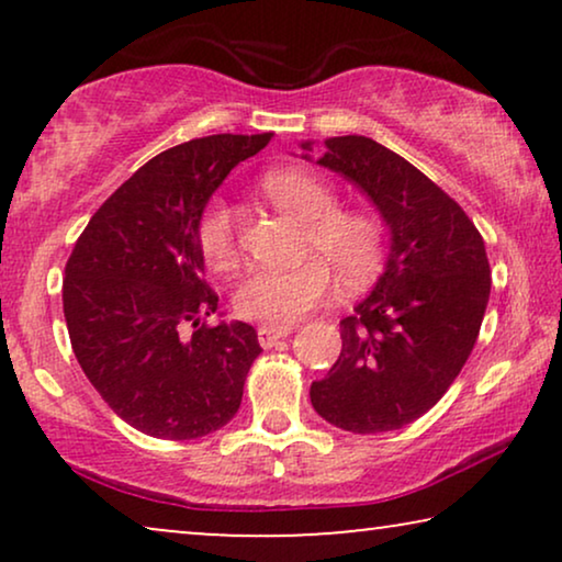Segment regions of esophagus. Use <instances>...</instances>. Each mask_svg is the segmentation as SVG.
Returning a JSON list of instances; mask_svg holds the SVG:
<instances>
[{
  "mask_svg": "<svg viewBox=\"0 0 562 562\" xmlns=\"http://www.w3.org/2000/svg\"><path fill=\"white\" fill-rule=\"evenodd\" d=\"M291 329H294V327H271V325H263V327H258V342L263 345V348H273L276 342L291 335Z\"/></svg>",
  "mask_w": 562,
  "mask_h": 562,
  "instance_id": "34e87169",
  "label": "esophagus"
}]
</instances>
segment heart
I'll return each instance as SVG.
<instances>
[{
    "mask_svg": "<svg viewBox=\"0 0 562 562\" xmlns=\"http://www.w3.org/2000/svg\"><path fill=\"white\" fill-rule=\"evenodd\" d=\"M263 191L279 210L304 222L302 252L319 258H306L291 268H252L235 289V312L240 317L291 327L333 296L335 281L327 262L350 286L373 279L386 243L379 214L342 210L333 183L302 168L266 173ZM196 243L204 263L214 271L235 268L240 256L235 217L222 199L206 204L199 217Z\"/></svg>",
    "mask_w": 562,
    "mask_h": 562,
    "instance_id": "heart-1",
    "label": "heart"
}]
</instances>
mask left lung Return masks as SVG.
I'll return each instance as SVG.
<instances>
[{"instance_id": "left-lung-1", "label": "left lung", "mask_w": 562, "mask_h": 562, "mask_svg": "<svg viewBox=\"0 0 562 562\" xmlns=\"http://www.w3.org/2000/svg\"><path fill=\"white\" fill-rule=\"evenodd\" d=\"M325 145L317 164L371 199L391 250L340 322V358L312 383V406L348 432H391L432 409L471 356L491 294L486 245L456 199L398 153L363 135ZM302 148L310 158L312 143Z\"/></svg>"}]
</instances>
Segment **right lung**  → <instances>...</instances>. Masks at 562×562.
<instances>
[{
    "label": "right lung",
    "mask_w": 562,
    "mask_h": 562,
    "mask_svg": "<svg viewBox=\"0 0 562 562\" xmlns=\"http://www.w3.org/2000/svg\"><path fill=\"white\" fill-rule=\"evenodd\" d=\"M268 140L225 133L164 150L74 245L64 314L76 360L110 409L145 435L196 440L240 409L258 335L245 322H204L220 296L204 281L196 225L227 173Z\"/></svg>",
    "instance_id": "obj_1"
}]
</instances>
